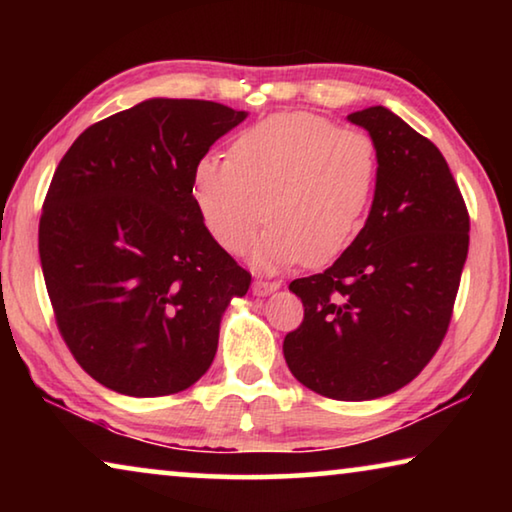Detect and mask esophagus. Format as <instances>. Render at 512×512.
Wrapping results in <instances>:
<instances>
[{
	"label": "esophagus",
	"instance_id": "esophagus-1",
	"mask_svg": "<svg viewBox=\"0 0 512 512\" xmlns=\"http://www.w3.org/2000/svg\"><path fill=\"white\" fill-rule=\"evenodd\" d=\"M277 289H280V282H275V280L271 282V280H262V277H259V280L253 282L255 296H268V293H273Z\"/></svg>",
	"mask_w": 512,
	"mask_h": 512
}]
</instances>
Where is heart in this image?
<instances>
[{"label":"heart","mask_w":512,"mask_h":512,"mask_svg":"<svg viewBox=\"0 0 512 512\" xmlns=\"http://www.w3.org/2000/svg\"><path fill=\"white\" fill-rule=\"evenodd\" d=\"M377 178L379 151L366 131L314 112H280L241 131L230 160L198 158L192 198L207 235L228 253H241L266 216L257 266H323L357 239Z\"/></svg>","instance_id":"b5f03b06"}]
</instances>
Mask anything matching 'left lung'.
<instances>
[{
	"instance_id": "8db88e82",
	"label": "left lung",
	"mask_w": 512,
	"mask_h": 512,
	"mask_svg": "<svg viewBox=\"0 0 512 512\" xmlns=\"http://www.w3.org/2000/svg\"><path fill=\"white\" fill-rule=\"evenodd\" d=\"M379 151L375 198L352 246L289 289L305 318L284 336L302 386L361 402L400 391L443 343L470 246V214L443 153L384 106L348 115Z\"/></svg>"
}]
</instances>
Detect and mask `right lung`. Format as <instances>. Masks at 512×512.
I'll return each mask as SVG.
<instances>
[{"label":"right lung","instance_id":"add662e5","mask_svg":"<svg viewBox=\"0 0 512 512\" xmlns=\"http://www.w3.org/2000/svg\"><path fill=\"white\" fill-rule=\"evenodd\" d=\"M244 119L214 101L149 99L85 128L56 167L42 275L69 352L110 391L173 395L212 366L250 273L207 235L192 171Z\"/></svg>","mask_w":512,"mask_h":512}]
</instances>
